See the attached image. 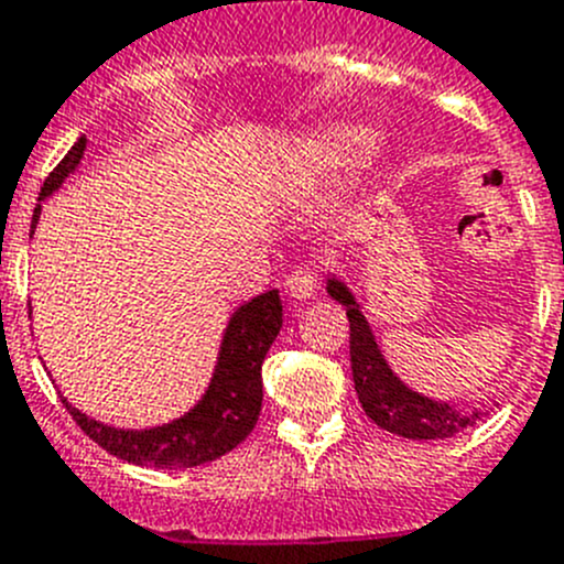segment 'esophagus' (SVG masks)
I'll return each mask as SVG.
<instances>
[{"label":"esophagus","mask_w":564,"mask_h":564,"mask_svg":"<svg viewBox=\"0 0 564 564\" xmlns=\"http://www.w3.org/2000/svg\"><path fill=\"white\" fill-rule=\"evenodd\" d=\"M285 288L293 299H313L318 293V288H322V273L313 265L296 268V271L288 273Z\"/></svg>","instance_id":"esophagus-1"}]
</instances>
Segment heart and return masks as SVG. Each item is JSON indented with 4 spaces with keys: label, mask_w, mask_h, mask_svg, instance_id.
<instances>
[{
    "label": "heart",
    "mask_w": 564,
    "mask_h": 564,
    "mask_svg": "<svg viewBox=\"0 0 564 564\" xmlns=\"http://www.w3.org/2000/svg\"><path fill=\"white\" fill-rule=\"evenodd\" d=\"M324 151L329 156H346L349 151H355V144H358V137L352 131H327L324 133Z\"/></svg>",
    "instance_id": "heart-1"
}]
</instances>
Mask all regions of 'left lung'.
Listing matches in <instances>:
<instances>
[{
	"mask_svg": "<svg viewBox=\"0 0 564 564\" xmlns=\"http://www.w3.org/2000/svg\"><path fill=\"white\" fill-rule=\"evenodd\" d=\"M327 293L346 307L355 391H358L366 416L375 425L402 438H447L462 433L464 427L475 425V420H481L478 411L469 416V413L456 411L447 402H433L408 389L377 349L375 335H371L352 293L346 291L338 279H329Z\"/></svg>",
	"mask_w": 564,
	"mask_h": 564,
	"instance_id": "obj_1",
	"label": "left lung"
}]
</instances>
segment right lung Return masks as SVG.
Masks as SVG:
<instances>
[{
  "label": "right lung",
  "mask_w": 564,
  "mask_h": 564,
  "mask_svg": "<svg viewBox=\"0 0 564 564\" xmlns=\"http://www.w3.org/2000/svg\"><path fill=\"white\" fill-rule=\"evenodd\" d=\"M83 151H86V139H77L75 148L61 159L58 167L44 181L39 200H44L64 184L66 175L83 159ZM39 215L41 204L33 212V229L39 224ZM279 327H282V302H279L276 291L262 293L237 307L226 327L215 377H212L204 400L170 425L151 427V431H120V427H108L102 422L89 420L86 413L72 408L64 397L61 402L91 442H97L102 451L122 462L164 469L198 467V464L215 462L235 451L260 420L262 360L276 340Z\"/></svg>",
  "instance_id": "1"
}]
</instances>
